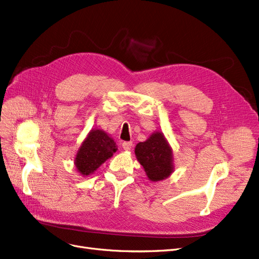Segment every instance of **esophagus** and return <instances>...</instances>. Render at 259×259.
I'll return each instance as SVG.
<instances>
[{"label":"esophagus","instance_id":"obj_1","mask_svg":"<svg viewBox=\"0 0 259 259\" xmlns=\"http://www.w3.org/2000/svg\"><path fill=\"white\" fill-rule=\"evenodd\" d=\"M122 148L124 150H130L132 148V142H122Z\"/></svg>","mask_w":259,"mask_h":259}]
</instances>
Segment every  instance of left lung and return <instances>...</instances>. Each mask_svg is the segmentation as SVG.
<instances>
[{
  "label": "left lung",
  "mask_w": 259,
  "mask_h": 259,
  "mask_svg": "<svg viewBox=\"0 0 259 259\" xmlns=\"http://www.w3.org/2000/svg\"><path fill=\"white\" fill-rule=\"evenodd\" d=\"M136 155L152 181L163 180L173 171L171 149L160 132L154 133L147 141L139 143L136 147Z\"/></svg>",
  "instance_id": "1"
}]
</instances>
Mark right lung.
<instances>
[{"label": "right lung", "mask_w": 259, "mask_h": 259, "mask_svg": "<svg viewBox=\"0 0 259 259\" xmlns=\"http://www.w3.org/2000/svg\"><path fill=\"white\" fill-rule=\"evenodd\" d=\"M117 150L115 142L101 130H93L75 157V166L83 176L97 169L103 162Z\"/></svg>", "instance_id": "obj_1"}]
</instances>
